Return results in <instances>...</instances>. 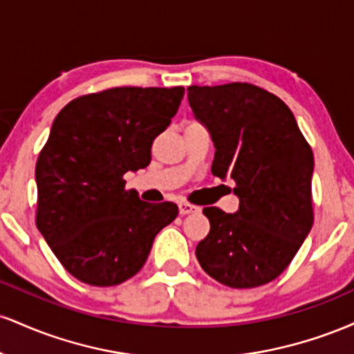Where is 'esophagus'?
Masks as SVG:
<instances>
[{"label":"esophagus","instance_id":"1","mask_svg":"<svg viewBox=\"0 0 354 354\" xmlns=\"http://www.w3.org/2000/svg\"><path fill=\"white\" fill-rule=\"evenodd\" d=\"M178 208H180V214H189V213H196V211H200L198 206L189 205V203L186 201H181L180 205H178Z\"/></svg>","mask_w":354,"mask_h":354}]
</instances>
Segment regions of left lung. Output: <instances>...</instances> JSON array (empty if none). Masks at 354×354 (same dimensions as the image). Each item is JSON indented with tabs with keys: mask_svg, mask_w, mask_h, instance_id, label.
<instances>
[{
	"mask_svg": "<svg viewBox=\"0 0 354 354\" xmlns=\"http://www.w3.org/2000/svg\"><path fill=\"white\" fill-rule=\"evenodd\" d=\"M188 101L216 149L211 173L234 181L239 200L236 213L203 209L211 228L196 246L198 261L231 288L273 281L313 226L310 145L291 109L253 84L189 86Z\"/></svg>",
	"mask_w": 354,
	"mask_h": 354,
	"instance_id": "left-lung-1",
	"label": "left lung"
}]
</instances>
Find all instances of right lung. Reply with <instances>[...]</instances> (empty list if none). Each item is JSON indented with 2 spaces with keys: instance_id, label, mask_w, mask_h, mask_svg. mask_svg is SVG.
<instances>
[{
  "instance_id": "1",
  "label": "right lung",
  "mask_w": 354,
  "mask_h": 354,
  "mask_svg": "<svg viewBox=\"0 0 354 354\" xmlns=\"http://www.w3.org/2000/svg\"><path fill=\"white\" fill-rule=\"evenodd\" d=\"M185 88H113L81 96L55 118L36 163V226L70 274L115 286L143 268L178 206L141 201L124 174L151 161L153 140Z\"/></svg>"
}]
</instances>
